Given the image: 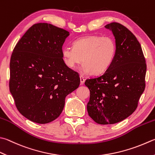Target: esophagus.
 Listing matches in <instances>:
<instances>
[{
  "label": "esophagus",
  "instance_id": "obj_1",
  "mask_svg": "<svg viewBox=\"0 0 155 155\" xmlns=\"http://www.w3.org/2000/svg\"><path fill=\"white\" fill-rule=\"evenodd\" d=\"M84 81H85V79L84 78L82 75H80V84H81V85H83Z\"/></svg>",
  "mask_w": 155,
  "mask_h": 155
}]
</instances>
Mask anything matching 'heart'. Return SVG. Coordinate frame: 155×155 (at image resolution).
<instances>
[{
  "label": "heart",
  "mask_w": 155,
  "mask_h": 155,
  "mask_svg": "<svg viewBox=\"0 0 155 155\" xmlns=\"http://www.w3.org/2000/svg\"><path fill=\"white\" fill-rule=\"evenodd\" d=\"M74 48L65 47L62 54L64 62L69 68L75 69L83 62L84 74H101L111 65L116 53V44L109 36H88L76 40Z\"/></svg>",
  "instance_id": "obj_1"
}]
</instances>
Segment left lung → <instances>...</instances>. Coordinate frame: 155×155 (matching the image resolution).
<instances>
[{"label":"left lung","instance_id":"1","mask_svg":"<svg viewBox=\"0 0 155 155\" xmlns=\"http://www.w3.org/2000/svg\"><path fill=\"white\" fill-rule=\"evenodd\" d=\"M113 32L116 53L103 74L87 79L89 116L101 125L124 120L135 111L145 89L147 64L140 44L127 28L119 23L104 26Z\"/></svg>","mask_w":155,"mask_h":155}]
</instances>
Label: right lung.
I'll return each mask as SVG.
<instances>
[{
  "mask_svg": "<svg viewBox=\"0 0 155 155\" xmlns=\"http://www.w3.org/2000/svg\"><path fill=\"white\" fill-rule=\"evenodd\" d=\"M69 32L50 23L31 26L13 49L9 90L19 112L35 123L54 121L66 96L79 87L78 73L63 59L62 46Z\"/></svg>",
  "mask_w": 155,
  "mask_h": 155,
  "instance_id": "right-lung-1",
  "label": "right lung"
}]
</instances>
